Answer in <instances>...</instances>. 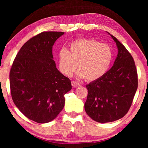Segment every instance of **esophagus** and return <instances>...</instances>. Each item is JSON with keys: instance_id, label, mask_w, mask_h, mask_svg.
Listing matches in <instances>:
<instances>
[{"instance_id": "esophagus-1", "label": "esophagus", "mask_w": 148, "mask_h": 148, "mask_svg": "<svg viewBox=\"0 0 148 148\" xmlns=\"http://www.w3.org/2000/svg\"><path fill=\"white\" fill-rule=\"evenodd\" d=\"M72 86L74 87V88H76V87H78L79 86H80V83H79L78 82H76V81H72Z\"/></svg>"}]
</instances>
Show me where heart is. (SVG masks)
<instances>
[{"mask_svg": "<svg viewBox=\"0 0 148 148\" xmlns=\"http://www.w3.org/2000/svg\"><path fill=\"white\" fill-rule=\"evenodd\" d=\"M113 51L111 46L95 39H80L62 47L58 54V67L62 73L71 76L79 65L77 76L87 81L103 76L111 64Z\"/></svg>", "mask_w": 148, "mask_h": 148, "instance_id": "heart-1", "label": "heart"}]
</instances>
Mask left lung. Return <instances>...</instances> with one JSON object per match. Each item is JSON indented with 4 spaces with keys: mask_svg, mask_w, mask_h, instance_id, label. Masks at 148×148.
Wrapping results in <instances>:
<instances>
[{
    "mask_svg": "<svg viewBox=\"0 0 148 148\" xmlns=\"http://www.w3.org/2000/svg\"><path fill=\"white\" fill-rule=\"evenodd\" d=\"M111 36L118 49L114 65L103 76L86 85L85 111L93 120L99 123L123 117L130 108L138 86L133 57L115 37Z\"/></svg>",
    "mask_w": 148,
    "mask_h": 148,
    "instance_id": "left-lung-1",
    "label": "left lung"
}]
</instances>
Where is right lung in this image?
<instances>
[{"instance_id": "obj_1", "label": "right lung", "mask_w": 148, "mask_h": 148, "mask_svg": "<svg viewBox=\"0 0 148 148\" xmlns=\"http://www.w3.org/2000/svg\"><path fill=\"white\" fill-rule=\"evenodd\" d=\"M64 32H43L22 46L11 66L12 99L27 118L39 123L53 120L65 105L64 95L72 89L69 78L56 67L52 53Z\"/></svg>"}]
</instances>
